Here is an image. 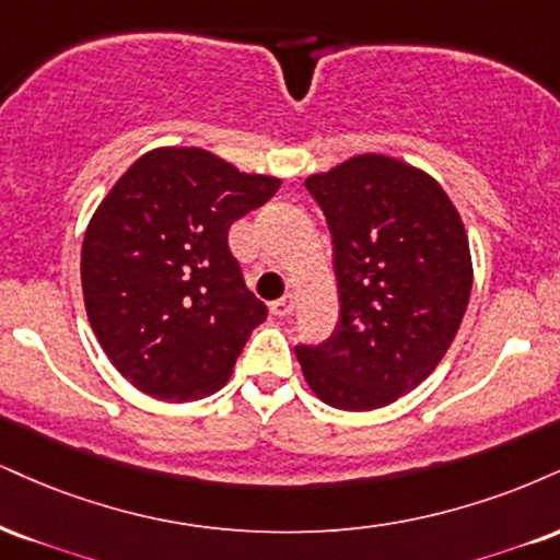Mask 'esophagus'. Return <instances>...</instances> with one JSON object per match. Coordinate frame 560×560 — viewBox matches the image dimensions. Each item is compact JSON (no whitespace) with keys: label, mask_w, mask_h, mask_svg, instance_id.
<instances>
[{"label":"esophagus","mask_w":560,"mask_h":560,"mask_svg":"<svg viewBox=\"0 0 560 560\" xmlns=\"http://www.w3.org/2000/svg\"><path fill=\"white\" fill-rule=\"evenodd\" d=\"M294 307H298V300H294L292 294H287V298L271 302V313L279 315V318H284V315H292Z\"/></svg>","instance_id":"obj_1"}]
</instances>
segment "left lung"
Returning <instances> with one entry per match:
<instances>
[{"instance_id": "left-lung-1", "label": "left lung", "mask_w": 560, "mask_h": 560, "mask_svg": "<svg viewBox=\"0 0 560 560\" xmlns=\"http://www.w3.org/2000/svg\"><path fill=\"white\" fill-rule=\"evenodd\" d=\"M326 213L341 318L318 347H298L307 386L328 407L368 412L420 386L448 352L472 292L462 215L407 161L362 153L310 174Z\"/></svg>"}]
</instances>
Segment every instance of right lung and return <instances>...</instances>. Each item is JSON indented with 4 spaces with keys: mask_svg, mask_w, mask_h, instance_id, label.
Returning <instances> with one entry per match:
<instances>
[{
    "mask_svg": "<svg viewBox=\"0 0 560 560\" xmlns=\"http://www.w3.org/2000/svg\"><path fill=\"white\" fill-rule=\"evenodd\" d=\"M279 185L195 145L153 148L114 182L85 229L80 281L101 349L135 388L195 401L229 381L268 315L229 226Z\"/></svg>",
    "mask_w": 560,
    "mask_h": 560,
    "instance_id": "add662e5",
    "label": "right lung"
}]
</instances>
